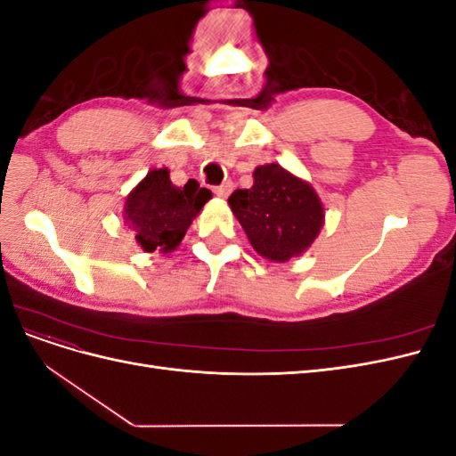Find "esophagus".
<instances>
[{"mask_svg":"<svg viewBox=\"0 0 456 456\" xmlns=\"http://www.w3.org/2000/svg\"><path fill=\"white\" fill-rule=\"evenodd\" d=\"M213 191H215V196H216V198H220V200H226V198L230 196V191H232V184H230V183H224V184L216 186Z\"/></svg>","mask_w":456,"mask_h":456,"instance_id":"34e87169","label":"esophagus"}]
</instances>
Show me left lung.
<instances>
[{"mask_svg":"<svg viewBox=\"0 0 456 456\" xmlns=\"http://www.w3.org/2000/svg\"><path fill=\"white\" fill-rule=\"evenodd\" d=\"M228 205L253 249L272 262L306 253L325 223L323 203L314 186L280 163L258 165L253 186L233 191Z\"/></svg>","mask_w":456,"mask_h":456,"instance_id":"obj_1","label":"left lung"}]
</instances>
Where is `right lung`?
Returning <instances> with one entry per match:
<instances>
[{"instance_id": "obj_1", "label": "right lung", "mask_w": 456, "mask_h": 456, "mask_svg": "<svg viewBox=\"0 0 456 456\" xmlns=\"http://www.w3.org/2000/svg\"><path fill=\"white\" fill-rule=\"evenodd\" d=\"M211 198V190L200 188L196 181L178 188L167 167L151 169L127 194L123 218L144 253H171Z\"/></svg>"}]
</instances>
